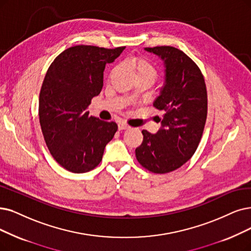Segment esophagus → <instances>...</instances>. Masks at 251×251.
Segmentation results:
<instances>
[{
	"mask_svg": "<svg viewBox=\"0 0 251 251\" xmlns=\"http://www.w3.org/2000/svg\"><path fill=\"white\" fill-rule=\"evenodd\" d=\"M127 128H129V126H127V125H126V124H118V129L119 131H124V129H127Z\"/></svg>",
	"mask_w": 251,
	"mask_h": 251,
	"instance_id": "1",
	"label": "esophagus"
}]
</instances>
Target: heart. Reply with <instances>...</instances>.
I'll return each mask as SVG.
<instances>
[{"label": "heart", "instance_id": "b5f03b06", "mask_svg": "<svg viewBox=\"0 0 251 251\" xmlns=\"http://www.w3.org/2000/svg\"><path fill=\"white\" fill-rule=\"evenodd\" d=\"M128 67L134 72L136 78H146L151 82H154L157 78V70L151 62L145 57H133L128 61ZM117 72V68L111 71V76Z\"/></svg>", "mask_w": 251, "mask_h": 251}]
</instances>
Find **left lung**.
I'll return each instance as SVG.
<instances>
[{"instance_id": "obj_1", "label": "left lung", "mask_w": 251, "mask_h": 251, "mask_svg": "<svg viewBox=\"0 0 251 251\" xmlns=\"http://www.w3.org/2000/svg\"><path fill=\"white\" fill-rule=\"evenodd\" d=\"M157 55L165 67V81L153 102L158 117L156 134L142 131L136 148L138 162L156 174L172 172L194 155L207 118V91L201 70L183 51L171 46L144 48Z\"/></svg>"}]
</instances>
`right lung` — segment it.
Returning <instances> with one entry per match:
<instances>
[{
	"mask_svg": "<svg viewBox=\"0 0 251 251\" xmlns=\"http://www.w3.org/2000/svg\"><path fill=\"white\" fill-rule=\"evenodd\" d=\"M125 48L70 47L47 70L39 97L40 125L50 153L70 172L95 169L117 131L115 123L89 116L86 109L102 91L106 64Z\"/></svg>",
	"mask_w": 251,
	"mask_h": 251,
	"instance_id": "right-lung-1",
	"label": "right lung"
}]
</instances>
